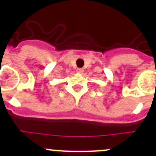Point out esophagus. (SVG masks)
<instances>
[{"label":"esophagus","mask_w":156,"mask_h":156,"mask_svg":"<svg viewBox=\"0 0 156 156\" xmlns=\"http://www.w3.org/2000/svg\"><path fill=\"white\" fill-rule=\"evenodd\" d=\"M76 72L78 73H83V69H82V68L77 69Z\"/></svg>","instance_id":"esophagus-1"}]
</instances>
